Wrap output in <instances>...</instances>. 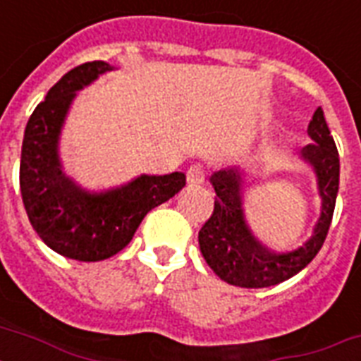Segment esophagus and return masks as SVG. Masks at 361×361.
Returning a JSON list of instances; mask_svg holds the SVG:
<instances>
[{
  "instance_id": "34e87169",
  "label": "esophagus",
  "mask_w": 361,
  "mask_h": 361,
  "mask_svg": "<svg viewBox=\"0 0 361 361\" xmlns=\"http://www.w3.org/2000/svg\"><path fill=\"white\" fill-rule=\"evenodd\" d=\"M204 180H206V170H204L202 164H192L191 169L187 170V183L189 185H202Z\"/></svg>"
}]
</instances>
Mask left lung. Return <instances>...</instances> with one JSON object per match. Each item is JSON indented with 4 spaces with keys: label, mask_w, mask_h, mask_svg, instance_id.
<instances>
[{
    "label": "left lung",
    "mask_w": 361,
    "mask_h": 361,
    "mask_svg": "<svg viewBox=\"0 0 361 361\" xmlns=\"http://www.w3.org/2000/svg\"><path fill=\"white\" fill-rule=\"evenodd\" d=\"M307 133L313 142L303 147L302 157L317 174L322 204L313 236L294 251H269L252 236L243 214V170L240 166L212 176L214 214L198 232V245L209 268L228 285L264 288L283 283L302 271L324 243L339 191V153L320 106L309 121Z\"/></svg>",
    "instance_id": "left-lung-1"
}]
</instances>
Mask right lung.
<instances>
[{
	"label": "right lung",
	"mask_w": 361,
	"mask_h": 361,
	"mask_svg": "<svg viewBox=\"0 0 361 361\" xmlns=\"http://www.w3.org/2000/svg\"><path fill=\"white\" fill-rule=\"evenodd\" d=\"M112 69L106 61H87L61 76L33 110L22 142L20 191L31 226L52 251L82 262L120 252L147 212L185 185L183 172L142 174L121 187L92 192L65 176L59 135L71 103L76 92Z\"/></svg>",
	"instance_id": "1"
}]
</instances>
